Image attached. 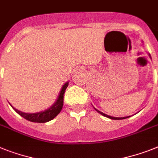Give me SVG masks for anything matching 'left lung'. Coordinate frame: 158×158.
Listing matches in <instances>:
<instances>
[{
    "mask_svg": "<svg viewBox=\"0 0 158 158\" xmlns=\"http://www.w3.org/2000/svg\"><path fill=\"white\" fill-rule=\"evenodd\" d=\"M149 57H150V54H149ZM151 58V57H150ZM96 111H97L99 113H100L102 115V116H106V117H108L109 118V119H112V120H123V119H126V118H128V117H130V116H125V117H113V116H108V115H107V114H104L103 113V112H99V110H97L96 108H95Z\"/></svg>",
    "mask_w": 158,
    "mask_h": 158,
    "instance_id": "8db88e82",
    "label": "left lung"
}]
</instances>
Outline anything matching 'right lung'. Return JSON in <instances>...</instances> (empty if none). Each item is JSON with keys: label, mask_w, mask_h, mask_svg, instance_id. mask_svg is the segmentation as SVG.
<instances>
[{"label": "right lung", "mask_w": 158, "mask_h": 158, "mask_svg": "<svg viewBox=\"0 0 158 158\" xmlns=\"http://www.w3.org/2000/svg\"><path fill=\"white\" fill-rule=\"evenodd\" d=\"M68 83L69 82H67L63 86L56 102L50 108L45 110L43 112H36V113H26V112H22L14 108L11 104L10 105H11L12 108H14V111L17 113H18L20 116L26 119L29 121L36 122V123H46V122H48L50 120H53L57 115H59V113L61 112L62 108H63V96H64L65 91H66L67 86H68Z\"/></svg>", "instance_id": "obj_1"}]
</instances>
